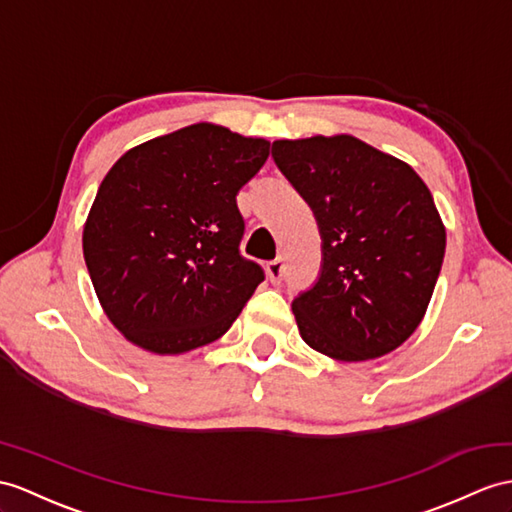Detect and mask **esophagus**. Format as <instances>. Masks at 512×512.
I'll return each mask as SVG.
<instances>
[{"label": "esophagus", "instance_id": "obj_1", "mask_svg": "<svg viewBox=\"0 0 512 512\" xmlns=\"http://www.w3.org/2000/svg\"><path fill=\"white\" fill-rule=\"evenodd\" d=\"M267 278L273 282V284H280L282 282V276H284V265L282 260H271V263H267Z\"/></svg>", "mask_w": 512, "mask_h": 512}]
</instances>
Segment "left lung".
I'll list each match as a JSON object with an SVG mask.
<instances>
[{
    "label": "left lung",
    "instance_id": "8db88e82",
    "mask_svg": "<svg viewBox=\"0 0 512 512\" xmlns=\"http://www.w3.org/2000/svg\"><path fill=\"white\" fill-rule=\"evenodd\" d=\"M271 156L323 239L321 276L293 299L302 339L343 363L397 350L426 315L445 254L426 182L352 134L273 141Z\"/></svg>",
    "mask_w": 512,
    "mask_h": 512
}]
</instances>
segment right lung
I'll use <instances>...</instances> for the list:
<instances>
[{"label":"right lung","instance_id":"right-lung-1","mask_svg":"<svg viewBox=\"0 0 512 512\" xmlns=\"http://www.w3.org/2000/svg\"><path fill=\"white\" fill-rule=\"evenodd\" d=\"M269 141L193 123L128 149L110 167L82 232L106 317L145 352L176 356L221 339L265 273L239 252L236 193Z\"/></svg>","mask_w":512,"mask_h":512}]
</instances>
